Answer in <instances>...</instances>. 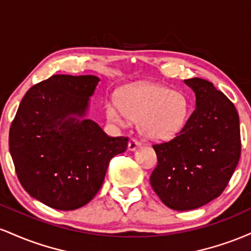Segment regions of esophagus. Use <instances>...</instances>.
<instances>
[{"label": "esophagus", "instance_id": "34e87169", "mask_svg": "<svg viewBox=\"0 0 251 251\" xmlns=\"http://www.w3.org/2000/svg\"><path fill=\"white\" fill-rule=\"evenodd\" d=\"M140 145H142V144H140L139 140L134 139V138H133V139L129 140V143H128V150H129V151H134V150L139 148Z\"/></svg>", "mask_w": 251, "mask_h": 251}]
</instances>
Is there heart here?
Instances as JSON below:
<instances>
[{"label": "heart", "instance_id": "b5f03b06", "mask_svg": "<svg viewBox=\"0 0 251 251\" xmlns=\"http://www.w3.org/2000/svg\"><path fill=\"white\" fill-rule=\"evenodd\" d=\"M185 94L159 85L129 88L122 96V105L109 101L106 114L109 122L125 126L128 119L139 120V131L149 139L160 140L179 131L189 114Z\"/></svg>", "mask_w": 251, "mask_h": 251}]
</instances>
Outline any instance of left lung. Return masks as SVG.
Wrapping results in <instances>:
<instances>
[{"label": "left lung", "mask_w": 251, "mask_h": 251, "mask_svg": "<svg viewBox=\"0 0 251 251\" xmlns=\"http://www.w3.org/2000/svg\"><path fill=\"white\" fill-rule=\"evenodd\" d=\"M196 108L172 139L154 143L157 166L150 177L160 201L174 210L205 205L226 188L241 157L235 105L208 80L186 79Z\"/></svg>", "instance_id": "left-lung-1"}]
</instances>
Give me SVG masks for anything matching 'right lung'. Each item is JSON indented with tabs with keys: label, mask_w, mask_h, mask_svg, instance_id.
<instances>
[{
	"label": "right lung",
	"mask_w": 251,
	"mask_h": 251,
	"mask_svg": "<svg viewBox=\"0 0 251 251\" xmlns=\"http://www.w3.org/2000/svg\"><path fill=\"white\" fill-rule=\"evenodd\" d=\"M98 82L94 75H51L28 89L10 125L9 151L22 188L53 209L87 204L109 160L127 149V137H109L83 118Z\"/></svg>",
	"instance_id": "1"
}]
</instances>
